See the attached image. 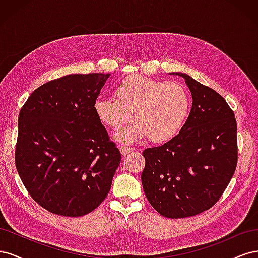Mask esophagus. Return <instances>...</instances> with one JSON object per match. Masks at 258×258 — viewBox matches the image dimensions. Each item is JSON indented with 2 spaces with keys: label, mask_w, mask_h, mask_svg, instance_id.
Masks as SVG:
<instances>
[{
  "label": "esophagus",
  "mask_w": 258,
  "mask_h": 258,
  "mask_svg": "<svg viewBox=\"0 0 258 258\" xmlns=\"http://www.w3.org/2000/svg\"><path fill=\"white\" fill-rule=\"evenodd\" d=\"M119 151H120V153H121V155H127V154H130V153H132L135 151V148H132V147H130V146H126V145H121L120 147H119Z\"/></svg>",
  "instance_id": "obj_1"
}]
</instances>
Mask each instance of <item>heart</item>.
Instances as JSON below:
<instances>
[{"label":"heart","mask_w":258,"mask_h":258,"mask_svg":"<svg viewBox=\"0 0 258 258\" xmlns=\"http://www.w3.org/2000/svg\"><path fill=\"white\" fill-rule=\"evenodd\" d=\"M189 108L190 97L182 84L141 75L121 81L114 97L98 98L93 104L98 119L112 130H119L131 117L135 119L117 136L122 142L146 138L152 143L170 141L181 131Z\"/></svg>","instance_id":"obj_1"}]
</instances>
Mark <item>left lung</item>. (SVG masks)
I'll return each mask as SVG.
<instances>
[{
    "instance_id": "1",
    "label": "left lung",
    "mask_w": 258,
    "mask_h": 258,
    "mask_svg": "<svg viewBox=\"0 0 258 258\" xmlns=\"http://www.w3.org/2000/svg\"><path fill=\"white\" fill-rule=\"evenodd\" d=\"M184 77L192 106L179 134L142 153L141 175L148 202L161 215L182 218L212 208L222 197L238 162L235 113L220 93Z\"/></svg>"
}]
</instances>
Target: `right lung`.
<instances>
[{
	"instance_id": "add662e5",
	"label": "right lung",
	"mask_w": 258,
	"mask_h": 258,
	"mask_svg": "<svg viewBox=\"0 0 258 258\" xmlns=\"http://www.w3.org/2000/svg\"><path fill=\"white\" fill-rule=\"evenodd\" d=\"M108 76L71 74L52 80L21 107L16 169L30 196L52 214H88L111 189L121 156L93 110Z\"/></svg>"
}]
</instances>
